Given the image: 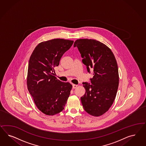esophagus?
I'll return each mask as SVG.
<instances>
[{"label": "esophagus", "instance_id": "1", "mask_svg": "<svg viewBox=\"0 0 146 146\" xmlns=\"http://www.w3.org/2000/svg\"><path fill=\"white\" fill-rule=\"evenodd\" d=\"M72 86H73V88L75 89L78 87V85L77 84H72Z\"/></svg>", "mask_w": 146, "mask_h": 146}]
</instances>
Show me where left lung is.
<instances>
[{"mask_svg":"<svg viewBox=\"0 0 146 146\" xmlns=\"http://www.w3.org/2000/svg\"><path fill=\"white\" fill-rule=\"evenodd\" d=\"M89 73L93 72L90 82H83L86 93L81 97L84 110L98 117L108 111L114 102L119 85L118 68L115 56L105 44L96 40H75Z\"/></svg>","mask_w":146,"mask_h":146,"instance_id":"obj_1","label":"left lung"}]
</instances>
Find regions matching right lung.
I'll use <instances>...</instances> for the list:
<instances>
[{"label": "right lung", "mask_w": 146, "mask_h": 146, "mask_svg": "<svg viewBox=\"0 0 146 146\" xmlns=\"http://www.w3.org/2000/svg\"><path fill=\"white\" fill-rule=\"evenodd\" d=\"M73 42L59 38L41 42L29 59L27 87L36 106L45 115H53L63 110L70 95L72 85L58 80L53 73Z\"/></svg>", "instance_id": "obj_1"}]
</instances>
